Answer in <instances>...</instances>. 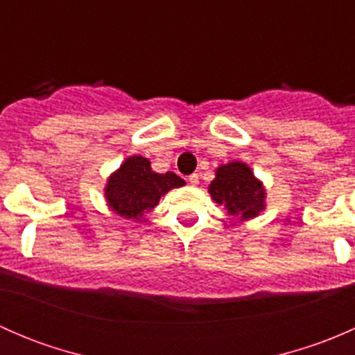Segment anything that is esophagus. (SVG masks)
<instances>
[{
  "label": "esophagus",
  "mask_w": 355,
  "mask_h": 355,
  "mask_svg": "<svg viewBox=\"0 0 355 355\" xmlns=\"http://www.w3.org/2000/svg\"><path fill=\"white\" fill-rule=\"evenodd\" d=\"M187 182H189V184H191V185H198V184H199V175H198V173L189 175Z\"/></svg>",
  "instance_id": "34e87169"
}]
</instances>
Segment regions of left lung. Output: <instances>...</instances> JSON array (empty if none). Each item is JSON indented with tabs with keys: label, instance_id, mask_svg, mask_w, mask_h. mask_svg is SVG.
<instances>
[{
	"label": "left lung",
	"instance_id": "left-lung-1",
	"mask_svg": "<svg viewBox=\"0 0 355 355\" xmlns=\"http://www.w3.org/2000/svg\"><path fill=\"white\" fill-rule=\"evenodd\" d=\"M211 198L223 204L228 214L247 220L264 209V189L244 163H228L216 170V178L209 185Z\"/></svg>",
	"mask_w": 355,
	"mask_h": 355
}]
</instances>
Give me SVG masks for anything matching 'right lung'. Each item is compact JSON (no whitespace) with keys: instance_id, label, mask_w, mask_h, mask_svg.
Here are the masks:
<instances>
[{"instance_id":"obj_1","label":"right lung","mask_w":355,"mask_h":355,"mask_svg":"<svg viewBox=\"0 0 355 355\" xmlns=\"http://www.w3.org/2000/svg\"><path fill=\"white\" fill-rule=\"evenodd\" d=\"M184 184L173 171L155 173L146 157L132 156L116 173L111 175L106 185V199L120 216L139 220L146 211L156 206L161 196Z\"/></svg>"}]
</instances>
